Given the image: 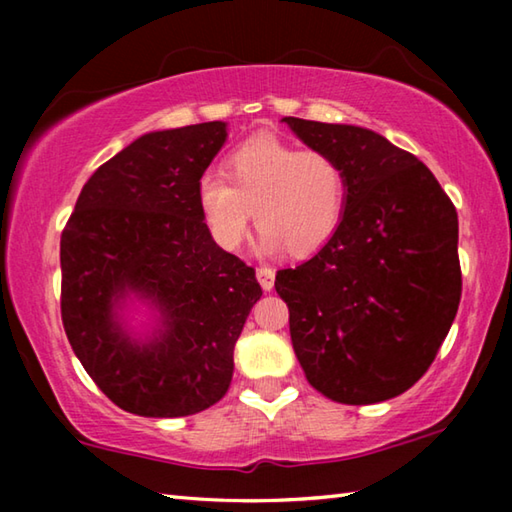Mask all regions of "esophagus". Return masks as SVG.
<instances>
[{"instance_id":"1","label":"esophagus","mask_w":512,"mask_h":512,"mask_svg":"<svg viewBox=\"0 0 512 512\" xmlns=\"http://www.w3.org/2000/svg\"><path fill=\"white\" fill-rule=\"evenodd\" d=\"M257 282H259V287H262L264 291H271L273 284H275V271H273V268L259 266L257 268Z\"/></svg>"}]
</instances>
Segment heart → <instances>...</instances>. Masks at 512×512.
Returning <instances> with one entry per match:
<instances>
[{"instance_id":"b5f03b06","label":"heart","mask_w":512,"mask_h":512,"mask_svg":"<svg viewBox=\"0 0 512 512\" xmlns=\"http://www.w3.org/2000/svg\"><path fill=\"white\" fill-rule=\"evenodd\" d=\"M225 178L198 180L196 203L212 239L223 250L244 244L250 221L257 246L273 255H309L339 230L345 210V173L325 151L298 149L273 135H255L228 153Z\"/></svg>"}]
</instances>
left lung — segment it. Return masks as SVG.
<instances>
[{"mask_svg":"<svg viewBox=\"0 0 512 512\" xmlns=\"http://www.w3.org/2000/svg\"><path fill=\"white\" fill-rule=\"evenodd\" d=\"M282 121L345 173L339 230L307 262L275 275L293 350L329 400H391L427 372L456 318V207L415 155L370 128Z\"/></svg>","mask_w":512,"mask_h":512,"instance_id":"obj_1","label":"left lung"}]
</instances>
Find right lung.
<instances>
[{"instance_id":"obj_1","label":"right lung","mask_w":512,"mask_h":512,"mask_svg":"<svg viewBox=\"0 0 512 512\" xmlns=\"http://www.w3.org/2000/svg\"><path fill=\"white\" fill-rule=\"evenodd\" d=\"M225 121L144 133L92 173L60 237L69 345L119 409L183 418L210 409L262 289L212 239L198 180Z\"/></svg>"}]
</instances>
